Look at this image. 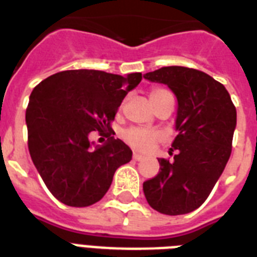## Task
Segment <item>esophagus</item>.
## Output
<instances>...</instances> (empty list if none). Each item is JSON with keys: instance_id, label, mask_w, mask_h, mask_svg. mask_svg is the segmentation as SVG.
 Listing matches in <instances>:
<instances>
[{"instance_id": "34e87169", "label": "esophagus", "mask_w": 257, "mask_h": 257, "mask_svg": "<svg viewBox=\"0 0 257 257\" xmlns=\"http://www.w3.org/2000/svg\"><path fill=\"white\" fill-rule=\"evenodd\" d=\"M133 160L135 161L144 160V156H143V155H139V153H133Z\"/></svg>"}]
</instances>
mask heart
<instances>
[{"mask_svg":"<svg viewBox=\"0 0 257 257\" xmlns=\"http://www.w3.org/2000/svg\"><path fill=\"white\" fill-rule=\"evenodd\" d=\"M167 92L168 90H165V89H153L151 92V98H155V97L160 96V94ZM122 139L133 149L140 151V152H147L149 149H152L153 145L159 141L160 135L157 132H153V131H147V129L131 128L126 129L122 133Z\"/></svg>","mask_w":257,"mask_h":257,"instance_id":"obj_1","label":"heart"}]
</instances>
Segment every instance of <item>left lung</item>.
<instances>
[{
	"label": "left lung",
	"instance_id": "left-lung-1",
	"mask_svg": "<svg viewBox=\"0 0 257 257\" xmlns=\"http://www.w3.org/2000/svg\"><path fill=\"white\" fill-rule=\"evenodd\" d=\"M144 78L168 85L177 98L173 161L159 159V173L143 184L145 199L164 215L189 213L207 200L229 160L235 105L223 84L197 69L164 66Z\"/></svg>",
	"mask_w": 257,
	"mask_h": 257
}]
</instances>
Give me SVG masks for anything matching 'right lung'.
Returning <instances> with one entry per match:
<instances>
[{
    "label": "right lung",
    "mask_w": 257,
    "mask_h": 257,
    "mask_svg": "<svg viewBox=\"0 0 257 257\" xmlns=\"http://www.w3.org/2000/svg\"><path fill=\"white\" fill-rule=\"evenodd\" d=\"M141 73L64 70L41 81L26 109L28 147L52 195L69 207H89L104 197L118 167L132 160L124 141L109 135L93 149L89 135L110 128L124 97Z\"/></svg>",
    "instance_id": "1"
}]
</instances>
